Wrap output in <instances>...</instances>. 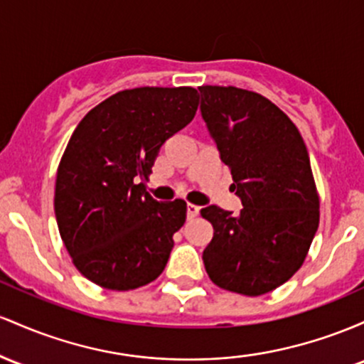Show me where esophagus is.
I'll use <instances>...</instances> for the list:
<instances>
[{"label":"esophagus","instance_id":"obj_1","mask_svg":"<svg viewBox=\"0 0 364 364\" xmlns=\"http://www.w3.org/2000/svg\"><path fill=\"white\" fill-rule=\"evenodd\" d=\"M199 210H201V208L196 206V204H191V203L187 204V218H194V216H198Z\"/></svg>","mask_w":364,"mask_h":364}]
</instances>
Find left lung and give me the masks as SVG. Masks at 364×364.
I'll use <instances>...</instances> for the list:
<instances>
[{
  "mask_svg": "<svg viewBox=\"0 0 364 364\" xmlns=\"http://www.w3.org/2000/svg\"><path fill=\"white\" fill-rule=\"evenodd\" d=\"M201 117L242 201L232 215L210 204L206 273L225 291L261 296L301 268L320 222L311 163L291 118L261 94L203 85Z\"/></svg>",
  "mask_w": 364,
  "mask_h": 364,
  "instance_id": "1",
  "label": "left lung"
}]
</instances>
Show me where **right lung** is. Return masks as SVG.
I'll return each mask as SVG.
<instances>
[{
	"instance_id": "1",
	"label": "right lung",
	"mask_w": 364,
	"mask_h": 364,
	"mask_svg": "<svg viewBox=\"0 0 364 364\" xmlns=\"http://www.w3.org/2000/svg\"><path fill=\"white\" fill-rule=\"evenodd\" d=\"M193 87H137L109 96L73 130L58 166L55 215L73 264L109 291L160 277L186 222L182 199L146 193L160 148L196 115Z\"/></svg>"
}]
</instances>
